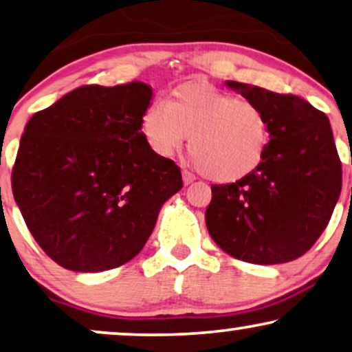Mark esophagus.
Returning <instances> with one entry per match:
<instances>
[{
	"mask_svg": "<svg viewBox=\"0 0 352 352\" xmlns=\"http://www.w3.org/2000/svg\"><path fill=\"white\" fill-rule=\"evenodd\" d=\"M194 179H195V177H194L192 175H190V173H187V171H182V181H184V186H189V184H192Z\"/></svg>",
	"mask_w": 352,
	"mask_h": 352,
	"instance_id": "34e87169",
	"label": "esophagus"
}]
</instances>
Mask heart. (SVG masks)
Listing matches in <instances>:
<instances>
[{
    "instance_id": "obj_1",
    "label": "heart",
    "mask_w": 352,
    "mask_h": 352,
    "mask_svg": "<svg viewBox=\"0 0 352 352\" xmlns=\"http://www.w3.org/2000/svg\"><path fill=\"white\" fill-rule=\"evenodd\" d=\"M139 129L150 152L160 158L179 152L190 135L195 165L215 182L252 175L270 144V122L257 104L202 80L177 85L166 104L150 103Z\"/></svg>"
}]
</instances>
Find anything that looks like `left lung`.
<instances>
[{"mask_svg": "<svg viewBox=\"0 0 352 352\" xmlns=\"http://www.w3.org/2000/svg\"><path fill=\"white\" fill-rule=\"evenodd\" d=\"M270 122L262 165L231 184L212 186L207 230L231 257L275 265L300 257L330 221L341 192V162L330 121L304 98L226 80Z\"/></svg>", "mask_w": 352, "mask_h": 352, "instance_id": "left-lung-1", "label": "left lung"}]
</instances>
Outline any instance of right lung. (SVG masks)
<instances>
[{
    "instance_id": "1",
    "label": "right lung",
    "mask_w": 352,
    "mask_h": 352,
    "mask_svg": "<svg viewBox=\"0 0 352 352\" xmlns=\"http://www.w3.org/2000/svg\"><path fill=\"white\" fill-rule=\"evenodd\" d=\"M152 97L139 80L84 85L27 122L12 194L34 239L66 270L129 262L182 189L175 162L153 155L140 135Z\"/></svg>"
}]
</instances>
